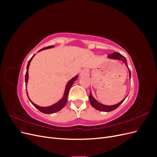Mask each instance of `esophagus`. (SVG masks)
Returning <instances> with one entry per match:
<instances>
[{"label":"esophagus","mask_w":157,"mask_h":157,"mask_svg":"<svg viewBox=\"0 0 157 157\" xmlns=\"http://www.w3.org/2000/svg\"><path fill=\"white\" fill-rule=\"evenodd\" d=\"M87 73H88V71L86 69H84L81 71V72H80V76H85V75H87Z\"/></svg>","instance_id":"1"}]
</instances>
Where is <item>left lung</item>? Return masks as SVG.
Returning <instances> with one entry per match:
<instances>
[{
    "mask_svg": "<svg viewBox=\"0 0 157 157\" xmlns=\"http://www.w3.org/2000/svg\"><path fill=\"white\" fill-rule=\"evenodd\" d=\"M107 58L109 59H115V60H119L122 61L123 63L125 64V65L127 67V68L128 69V71H129V78L130 80V77H131V72H130V70L128 68V65H127V60L125 58V57L123 56L122 55H121L120 53H118V52H115V53H113L111 55H109L107 56ZM127 96H126V98ZM126 98L122 99L121 101H120L119 103H118L115 105H103V104L99 103V101H98L96 99H95L92 94L90 92V96H89V99H90V102L91 103L92 106L95 108L98 111H103V112H110L112 111H114L115 109H116L117 108H118V107L120 106L121 104L122 103V102L124 101V99H126Z\"/></svg>",
    "mask_w": 157,
    "mask_h": 157,
    "instance_id": "left-lung-1",
    "label": "left lung"
}]
</instances>
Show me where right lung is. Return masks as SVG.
Listing matches in <instances>:
<instances>
[{"label":"right lung","mask_w":157,"mask_h":157,"mask_svg":"<svg viewBox=\"0 0 157 157\" xmlns=\"http://www.w3.org/2000/svg\"><path fill=\"white\" fill-rule=\"evenodd\" d=\"M54 45L53 46H50L46 47V48H44L40 50L39 52H40V51L48 49V48H54ZM35 55L33 56L32 58L30 59V60L29 61V62H28L27 66V72H26V74H25V86H26V88H27V82H28V78H29V75H28V71H29V65H30L31 61L33 57L35 56ZM77 78H78V76L77 75V76H75V77H74L73 78H71L69 80V81L67 83V84H66V86H65V91H64V94H63V96L62 98H61V99H59V100L58 102H56V103L53 104V105H50V106H48V107H40V106H39V105H36L35 103H33L31 100V99H29V96H28L27 90H26L27 97H28V98H29V101H31V103L33 104V105H34L38 109V110H39L42 113H45V114H52V113H56V112H58V111H59L61 110V109H62L65 107L66 103H67V97H68L69 90H70L71 87L72 86V85L75 82V80L77 79Z\"/></svg>","instance_id":"add662e5"}]
</instances>
